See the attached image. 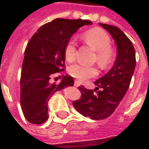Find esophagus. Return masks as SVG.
<instances>
[{"label": "esophagus", "instance_id": "1", "mask_svg": "<svg viewBox=\"0 0 149 149\" xmlns=\"http://www.w3.org/2000/svg\"><path fill=\"white\" fill-rule=\"evenodd\" d=\"M74 85L76 86V87H79V86H81V83H80V81H74Z\"/></svg>", "mask_w": 149, "mask_h": 149}]
</instances>
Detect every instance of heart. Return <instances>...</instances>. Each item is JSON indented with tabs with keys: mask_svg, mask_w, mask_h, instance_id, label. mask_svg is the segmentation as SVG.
I'll return each instance as SVG.
<instances>
[{
	"mask_svg": "<svg viewBox=\"0 0 149 149\" xmlns=\"http://www.w3.org/2000/svg\"><path fill=\"white\" fill-rule=\"evenodd\" d=\"M83 39L87 44L96 51L97 61L102 68H105L112 61L111 38L105 31L101 29L95 28L87 31L83 35ZM77 46L74 40H68L65 48V57L68 62H72L76 59ZM68 73L72 77L80 81H85L95 77L98 74L97 68L92 66H85L81 64H75L68 68Z\"/></svg>",
	"mask_w": 149,
	"mask_h": 149,
	"instance_id": "1",
	"label": "heart"
}]
</instances>
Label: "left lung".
Masks as SVG:
<instances>
[{"mask_svg":"<svg viewBox=\"0 0 149 149\" xmlns=\"http://www.w3.org/2000/svg\"><path fill=\"white\" fill-rule=\"evenodd\" d=\"M99 24L114 40L117 48L116 59L109 71L94 82L97 85L94 91L81 85L79 87L81 99L72 102L77 112L93 120H103L113 113L128 91L136 67L134 47L128 37L116 26Z\"/></svg>","mask_w":149,"mask_h":149,"instance_id":"obj_1","label":"left lung"}]
</instances>
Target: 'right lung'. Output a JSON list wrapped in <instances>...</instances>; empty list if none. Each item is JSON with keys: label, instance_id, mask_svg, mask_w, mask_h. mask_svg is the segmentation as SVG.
Instances as JSON below:
<instances>
[{"label": "right lung", "instance_id": "1", "mask_svg": "<svg viewBox=\"0 0 149 149\" xmlns=\"http://www.w3.org/2000/svg\"><path fill=\"white\" fill-rule=\"evenodd\" d=\"M93 23L88 20L57 18L44 24L25 48L21 75V106L24 117L35 125L48 120V101L52 95L74 84L73 78L63 76L52 83L53 76L65 69V48L79 28Z\"/></svg>", "mask_w": 149, "mask_h": 149}]
</instances>
